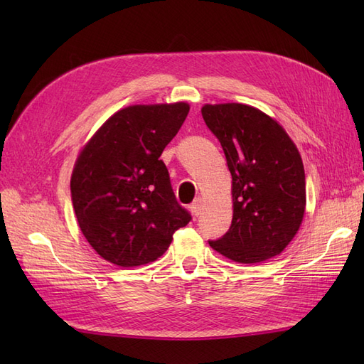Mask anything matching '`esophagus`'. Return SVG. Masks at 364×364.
I'll list each match as a JSON object with an SVG mask.
<instances>
[{"label": "esophagus", "instance_id": "1", "mask_svg": "<svg viewBox=\"0 0 364 364\" xmlns=\"http://www.w3.org/2000/svg\"><path fill=\"white\" fill-rule=\"evenodd\" d=\"M190 209L194 217H199L200 213H202V200L200 199H196L191 205H190Z\"/></svg>", "mask_w": 364, "mask_h": 364}]
</instances>
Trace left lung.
<instances>
[{
	"instance_id": "1",
	"label": "left lung",
	"mask_w": 364,
	"mask_h": 364,
	"mask_svg": "<svg viewBox=\"0 0 364 364\" xmlns=\"http://www.w3.org/2000/svg\"><path fill=\"white\" fill-rule=\"evenodd\" d=\"M202 117L222 144L232 176V223L209 246L241 264L279 255L305 214L299 150L277 119L253 106L205 105Z\"/></svg>"
}]
</instances>
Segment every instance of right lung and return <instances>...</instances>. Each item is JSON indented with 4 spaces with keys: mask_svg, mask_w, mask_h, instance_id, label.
<instances>
[{
    "mask_svg": "<svg viewBox=\"0 0 364 364\" xmlns=\"http://www.w3.org/2000/svg\"><path fill=\"white\" fill-rule=\"evenodd\" d=\"M190 112L185 102L134 105L109 117L82 147L71 174L77 223L118 267L156 261L191 215L176 202L161 155Z\"/></svg>",
    "mask_w": 364,
    "mask_h": 364,
    "instance_id": "obj_1",
    "label": "right lung"
}]
</instances>
